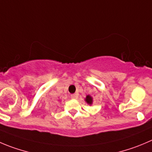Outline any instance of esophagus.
<instances>
[{
  "label": "esophagus",
  "instance_id": "1",
  "mask_svg": "<svg viewBox=\"0 0 152 152\" xmlns=\"http://www.w3.org/2000/svg\"><path fill=\"white\" fill-rule=\"evenodd\" d=\"M71 98L73 99H77V95H76V94H72V95H71Z\"/></svg>",
  "mask_w": 152,
  "mask_h": 152
}]
</instances>
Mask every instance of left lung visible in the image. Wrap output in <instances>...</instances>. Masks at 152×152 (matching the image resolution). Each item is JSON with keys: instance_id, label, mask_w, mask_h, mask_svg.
Returning <instances> with one entry per match:
<instances>
[{"instance_id": "1", "label": "left lung", "mask_w": 152, "mask_h": 152, "mask_svg": "<svg viewBox=\"0 0 152 152\" xmlns=\"http://www.w3.org/2000/svg\"><path fill=\"white\" fill-rule=\"evenodd\" d=\"M86 102H87L88 104H91L92 103V97L89 96V95H87L86 98Z\"/></svg>"}]
</instances>
